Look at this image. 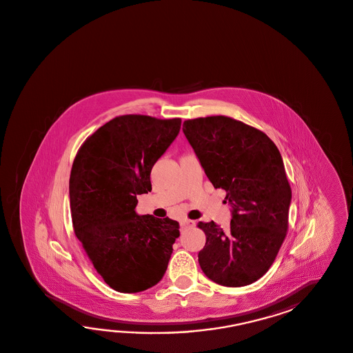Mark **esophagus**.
Listing matches in <instances>:
<instances>
[{
    "mask_svg": "<svg viewBox=\"0 0 353 353\" xmlns=\"http://www.w3.org/2000/svg\"><path fill=\"white\" fill-rule=\"evenodd\" d=\"M194 221H192V220H185V221H182L181 223V228L182 229H188V228H192V226H194Z\"/></svg>",
    "mask_w": 353,
    "mask_h": 353,
    "instance_id": "obj_1",
    "label": "esophagus"
}]
</instances>
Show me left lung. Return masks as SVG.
<instances>
[{
  "instance_id": "obj_1",
  "label": "left lung",
  "mask_w": 353,
  "mask_h": 353,
  "mask_svg": "<svg viewBox=\"0 0 353 353\" xmlns=\"http://www.w3.org/2000/svg\"><path fill=\"white\" fill-rule=\"evenodd\" d=\"M182 130L232 214L229 230L197 225L206 235L202 272L220 285H249L269 270L287 236L292 190L281 152L261 130L225 115L188 119Z\"/></svg>"
}]
</instances>
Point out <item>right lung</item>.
I'll return each instance as SVG.
<instances>
[{"label":"right lung","mask_w":353,"mask_h":353,"mask_svg":"<svg viewBox=\"0 0 353 353\" xmlns=\"http://www.w3.org/2000/svg\"><path fill=\"white\" fill-rule=\"evenodd\" d=\"M180 128V118L115 117L88 138L74 159V232L95 270L117 292H143L167 270L180 225L138 215L136 206L138 194L151 192L152 167Z\"/></svg>","instance_id":"1"}]
</instances>
